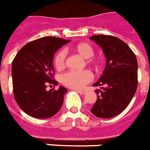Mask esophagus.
Instances as JSON below:
<instances>
[{"mask_svg": "<svg viewBox=\"0 0 150 150\" xmlns=\"http://www.w3.org/2000/svg\"><path fill=\"white\" fill-rule=\"evenodd\" d=\"M77 93H79V94H85L86 93V91H85V90H76Z\"/></svg>", "mask_w": 150, "mask_h": 150, "instance_id": "obj_1", "label": "esophagus"}]
</instances>
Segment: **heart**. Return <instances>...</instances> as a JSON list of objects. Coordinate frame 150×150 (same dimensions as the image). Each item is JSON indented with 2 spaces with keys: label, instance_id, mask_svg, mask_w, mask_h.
Segmentation results:
<instances>
[{
  "label": "heart",
  "instance_id": "b5f03b06",
  "mask_svg": "<svg viewBox=\"0 0 150 150\" xmlns=\"http://www.w3.org/2000/svg\"><path fill=\"white\" fill-rule=\"evenodd\" d=\"M73 50L75 52L81 56L82 58L87 60V63L92 64L94 66H97V60L92 59L94 54L93 47L87 43H81L73 47ZM66 60V52L64 50H60L54 58V64L56 69L60 70L65 65ZM92 74L88 70L83 71H69L64 73L61 77L62 83L70 88L73 89H81L87 83H89L92 80Z\"/></svg>",
  "mask_w": 150,
  "mask_h": 150
}]
</instances>
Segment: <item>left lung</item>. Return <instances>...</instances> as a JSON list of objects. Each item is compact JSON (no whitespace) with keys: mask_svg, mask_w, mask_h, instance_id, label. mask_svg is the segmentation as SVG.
<instances>
[{"mask_svg":"<svg viewBox=\"0 0 150 150\" xmlns=\"http://www.w3.org/2000/svg\"><path fill=\"white\" fill-rule=\"evenodd\" d=\"M90 39L107 58L103 75L93 84L101 89L95 90L97 101L90 111L97 117H115L128 107L137 91V60L131 48L116 37L98 35Z\"/></svg>","mask_w":150,"mask_h":150,"instance_id":"8db88e82","label":"left lung"}]
</instances>
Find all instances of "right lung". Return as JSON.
I'll list each match as a JSON object with an SVG mask.
<instances>
[{
    "instance_id": "add662e5",
    "label": "right lung",
    "mask_w": 150,
    "mask_h": 150,
    "mask_svg": "<svg viewBox=\"0 0 150 150\" xmlns=\"http://www.w3.org/2000/svg\"><path fill=\"white\" fill-rule=\"evenodd\" d=\"M69 40L43 37L26 44L19 50L12 63L13 94L22 111L30 116L47 119L60 111L67 89L46 90L47 85L56 86L53 57L56 51Z\"/></svg>"
}]
</instances>
